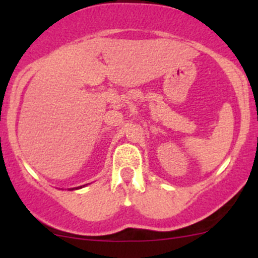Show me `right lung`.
Instances as JSON below:
<instances>
[{
  "instance_id": "right-lung-1",
  "label": "right lung",
  "mask_w": 258,
  "mask_h": 258,
  "mask_svg": "<svg viewBox=\"0 0 258 258\" xmlns=\"http://www.w3.org/2000/svg\"><path fill=\"white\" fill-rule=\"evenodd\" d=\"M79 188H82V186H80V187H75V188H70V191H72V189H79Z\"/></svg>"
}]
</instances>
